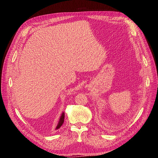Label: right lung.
Wrapping results in <instances>:
<instances>
[{
	"mask_svg": "<svg viewBox=\"0 0 158 158\" xmlns=\"http://www.w3.org/2000/svg\"><path fill=\"white\" fill-rule=\"evenodd\" d=\"M64 113H63V114H62L61 116V118H60V119L59 123H58L57 126V127H56V129H59V128L62 126V124H63V122H64Z\"/></svg>",
	"mask_w": 158,
	"mask_h": 158,
	"instance_id": "add662e5",
	"label": "right lung"
}]
</instances>
